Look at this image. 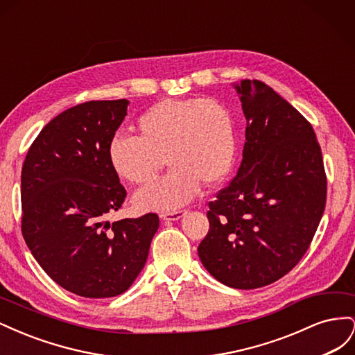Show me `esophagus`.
<instances>
[{
	"label": "esophagus",
	"instance_id": "esophagus-1",
	"mask_svg": "<svg viewBox=\"0 0 355 355\" xmlns=\"http://www.w3.org/2000/svg\"><path fill=\"white\" fill-rule=\"evenodd\" d=\"M187 214V210H176V211H168L161 214V219L163 220H179Z\"/></svg>",
	"mask_w": 355,
	"mask_h": 355
}]
</instances>
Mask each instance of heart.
I'll list each match as a JSON object with an SVG mask.
<instances>
[{
  "label": "heart",
  "mask_w": 355,
  "mask_h": 355,
  "mask_svg": "<svg viewBox=\"0 0 355 355\" xmlns=\"http://www.w3.org/2000/svg\"><path fill=\"white\" fill-rule=\"evenodd\" d=\"M136 136L115 135L108 159L118 178L148 185L166 163L168 173L139 191L141 210H175L198 196L202 182L218 185L231 173L239 153L237 128L227 105L214 99H166L136 121Z\"/></svg>",
  "instance_id": "1"
}]
</instances>
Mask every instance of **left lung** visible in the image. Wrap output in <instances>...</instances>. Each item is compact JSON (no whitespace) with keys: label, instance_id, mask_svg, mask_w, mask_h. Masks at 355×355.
I'll list each match as a JSON object with an SVG mask.
<instances>
[{"label":"left lung","instance_id":"obj_1","mask_svg":"<svg viewBox=\"0 0 355 355\" xmlns=\"http://www.w3.org/2000/svg\"><path fill=\"white\" fill-rule=\"evenodd\" d=\"M247 120L240 168L209 202L204 268L232 288L280 280L302 259L326 206L327 180L305 118L257 80L234 84Z\"/></svg>","mask_w":355,"mask_h":355}]
</instances>
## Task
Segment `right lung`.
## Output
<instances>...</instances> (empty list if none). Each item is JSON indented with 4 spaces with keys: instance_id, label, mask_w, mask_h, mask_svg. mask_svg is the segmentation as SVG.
Listing matches in <instances>:
<instances>
[{
    "instance_id": "add662e5",
    "label": "right lung",
    "mask_w": 355,
    "mask_h": 355,
    "mask_svg": "<svg viewBox=\"0 0 355 355\" xmlns=\"http://www.w3.org/2000/svg\"><path fill=\"white\" fill-rule=\"evenodd\" d=\"M127 99L92 101L44 125L22 167V234L53 282L83 297L124 293L144 270L159 219L110 222L127 192L108 159V144L127 115Z\"/></svg>"
}]
</instances>
